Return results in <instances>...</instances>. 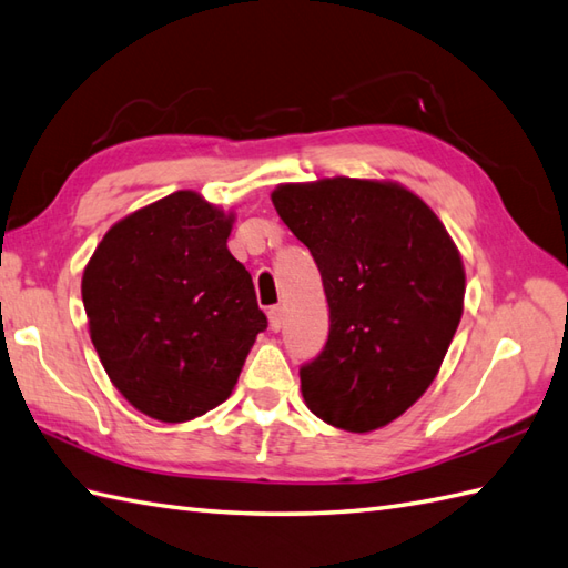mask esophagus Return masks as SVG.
I'll list each match as a JSON object with an SVG mask.
<instances>
[{
  "mask_svg": "<svg viewBox=\"0 0 568 568\" xmlns=\"http://www.w3.org/2000/svg\"><path fill=\"white\" fill-rule=\"evenodd\" d=\"M267 316H270V327H272V331L280 333L282 325H284V311H282V306H272L267 311Z\"/></svg>",
  "mask_w": 568,
  "mask_h": 568,
  "instance_id": "obj_1",
  "label": "esophagus"
}]
</instances>
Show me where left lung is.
Segmentation results:
<instances>
[{
    "instance_id": "1",
    "label": "left lung",
    "mask_w": 568,
    "mask_h": 568,
    "mask_svg": "<svg viewBox=\"0 0 568 568\" xmlns=\"http://www.w3.org/2000/svg\"><path fill=\"white\" fill-rule=\"evenodd\" d=\"M274 209L321 270L331 333L301 364V394L327 425L369 433L433 384L464 304L462 257L408 189L367 180L284 184Z\"/></svg>"
}]
</instances>
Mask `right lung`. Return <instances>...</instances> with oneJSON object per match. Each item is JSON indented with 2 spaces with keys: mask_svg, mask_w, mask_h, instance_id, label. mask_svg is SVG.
<instances>
[{
  "mask_svg": "<svg viewBox=\"0 0 568 568\" xmlns=\"http://www.w3.org/2000/svg\"><path fill=\"white\" fill-rule=\"evenodd\" d=\"M233 216L174 192L119 221L82 276L92 343L141 413L184 423L231 396L267 316L229 252Z\"/></svg>",
  "mask_w": 568,
  "mask_h": 568,
  "instance_id": "add662e5",
  "label": "right lung"
}]
</instances>
